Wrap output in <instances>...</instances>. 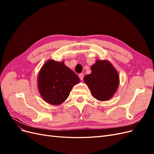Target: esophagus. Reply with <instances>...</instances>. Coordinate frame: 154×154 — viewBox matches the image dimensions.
I'll list each match as a JSON object with an SVG mask.
<instances>
[{"mask_svg": "<svg viewBox=\"0 0 154 154\" xmlns=\"http://www.w3.org/2000/svg\"><path fill=\"white\" fill-rule=\"evenodd\" d=\"M83 76H84V75H83V74H82V73H81V74H79V77H80V80H83Z\"/></svg>", "mask_w": 154, "mask_h": 154, "instance_id": "34e87169", "label": "esophagus"}]
</instances>
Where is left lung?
Returning <instances> with one entry per match:
<instances>
[{"label": "left lung", "instance_id": "left-lung-1", "mask_svg": "<svg viewBox=\"0 0 154 154\" xmlns=\"http://www.w3.org/2000/svg\"><path fill=\"white\" fill-rule=\"evenodd\" d=\"M91 73L83 78L96 100H109L117 91L119 84L118 72L109 60H97L91 67Z\"/></svg>", "mask_w": 154, "mask_h": 154}]
</instances>
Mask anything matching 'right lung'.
<instances>
[{
	"label": "right lung",
	"instance_id": "1",
	"mask_svg": "<svg viewBox=\"0 0 154 154\" xmlns=\"http://www.w3.org/2000/svg\"><path fill=\"white\" fill-rule=\"evenodd\" d=\"M37 81L42 99L50 105H59L67 100L80 79L63 61L49 60L40 69Z\"/></svg>",
	"mask_w": 154,
	"mask_h": 154
}]
</instances>
